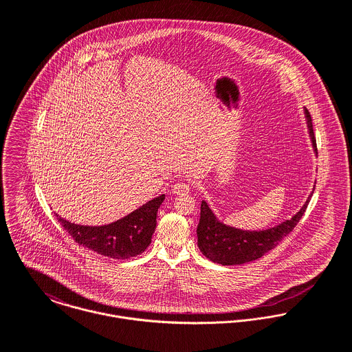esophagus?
Here are the masks:
<instances>
[{
  "label": "esophagus",
  "mask_w": 352,
  "mask_h": 352,
  "mask_svg": "<svg viewBox=\"0 0 352 352\" xmlns=\"http://www.w3.org/2000/svg\"><path fill=\"white\" fill-rule=\"evenodd\" d=\"M172 192L175 195H187L190 194V186L184 182H179L172 187Z\"/></svg>",
  "instance_id": "34e87169"
}]
</instances>
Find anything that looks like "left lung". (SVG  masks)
<instances>
[{"mask_svg":"<svg viewBox=\"0 0 352 352\" xmlns=\"http://www.w3.org/2000/svg\"><path fill=\"white\" fill-rule=\"evenodd\" d=\"M303 113L313 151L317 154L311 116L305 107ZM314 188L316 184L300 211H297L292 219H286L274 228L263 230H243L225 225L215 217L207 201H201V219L197 229L199 250L207 258L222 265L244 264L261 257L264 253L274 250L296 228L310 201Z\"/></svg>","mask_w":352,"mask_h":352,"instance_id":"1","label":"left lung"}]
</instances>
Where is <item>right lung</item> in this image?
Listing matches in <instances>:
<instances>
[{"instance_id": "1", "label": "right lung", "mask_w": 352, "mask_h": 352, "mask_svg": "<svg viewBox=\"0 0 352 352\" xmlns=\"http://www.w3.org/2000/svg\"><path fill=\"white\" fill-rule=\"evenodd\" d=\"M165 194L146 201L126 217L102 226H85L66 221L56 214L60 225L80 245L112 258L141 254L151 243L157 225V211Z\"/></svg>"}]
</instances>
